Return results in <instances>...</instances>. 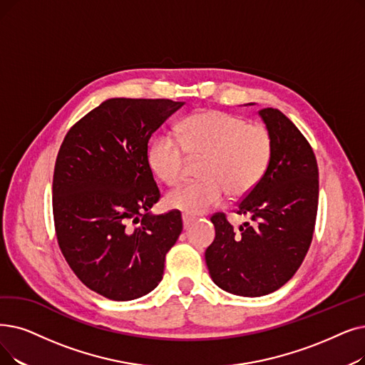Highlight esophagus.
I'll use <instances>...</instances> for the list:
<instances>
[{"label": "esophagus", "instance_id": "esophagus-1", "mask_svg": "<svg viewBox=\"0 0 365 365\" xmlns=\"http://www.w3.org/2000/svg\"><path fill=\"white\" fill-rule=\"evenodd\" d=\"M182 219H183V227H185V228H189V227L192 225V222L195 220V216L189 215V213H183Z\"/></svg>", "mask_w": 365, "mask_h": 365}]
</instances>
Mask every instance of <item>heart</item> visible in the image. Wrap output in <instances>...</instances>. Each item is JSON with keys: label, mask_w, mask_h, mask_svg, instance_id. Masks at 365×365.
I'll return each mask as SVG.
<instances>
[{"label": "heart", "mask_w": 365, "mask_h": 365, "mask_svg": "<svg viewBox=\"0 0 365 365\" xmlns=\"http://www.w3.org/2000/svg\"><path fill=\"white\" fill-rule=\"evenodd\" d=\"M171 133L156 135L148 160L155 174L167 185L183 179L186 155L201 158L198 176L171 191L165 204L173 210L204 213L217 205L227 191L242 197L252 191L268 168L273 140L265 126L224 112H201L183 119Z\"/></svg>", "instance_id": "b5f03b06"}]
</instances>
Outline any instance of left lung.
<instances>
[{
  "label": "left lung",
  "instance_id": "left-lung-1",
  "mask_svg": "<svg viewBox=\"0 0 365 365\" xmlns=\"http://www.w3.org/2000/svg\"><path fill=\"white\" fill-rule=\"evenodd\" d=\"M259 116L273 140L272 161L259 183L237 204L249 215L234 231L224 213L212 216L216 230L205 249L212 280L242 297H262L283 287L299 268L313 239L318 213V163L306 137L277 108Z\"/></svg>",
  "mask_w": 365,
  "mask_h": 365
}]
</instances>
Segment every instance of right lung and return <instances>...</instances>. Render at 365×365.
Instances as JSON below:
<instances>
[{"mask_svg":"<svg viewBox=\"0 0 365 365\" xmlns=\"http://www.w3.org/2000/svg\"><path fill=\"white\" fill-rule=\"evenodd\" d=\"M183 106L110 98L74 123L56 156L53 220L74 274L108 299L130 301L163 280L182 215H152L161 198L148 160L152 134Z\"/></svg>","mask_w":365,"mask_h":365,"instance_id":"1","label":"right lung"}]
</instances>
